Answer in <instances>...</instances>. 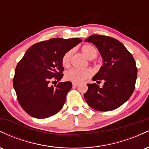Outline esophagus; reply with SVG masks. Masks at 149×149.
Returning <instances> with one entry per match:
<instances>
[{"label": "esophagus", "instance_id": "1", "mask_svg": "<svg viewBox=\"0 0 149 149\" xmlns=\"http://www.w3.org/2000/svg\"><path fill=\"white\" fill-rule=\"evenodd\" d=\"M72 85H73V86H78V85H79V83H73Z\"/></svg>", "mask_w": 149, "mask_h": 149}]
</instances>
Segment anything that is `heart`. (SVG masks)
<instances>
[{"instance_id":"b5f03b06","label":"heart","mask_w":149,"mask_h":149,"mask_svg":"<svg viewBox=\"0 0 149 149\" xmlns=\"http://www.w3.org/2000/svg\"><path fill=\"white\" fill-rule=\"evenodd\" d=\"M82 53L88 58V59H93L97 56L98 54V50L95 46L92 45H85L82 47L81 48ZM73 54V49H70L67 51L63 56L61 62H62L63 66L65 67H68L70 64V61L72 54ZM92 71L90 69H71L68 70L65 72V78L69 81L73 82V83H80V82L83 81L85 79H88L90 77L92 76Z\"/></svg>"}]
</instances>
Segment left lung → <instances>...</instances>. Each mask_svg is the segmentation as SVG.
Segmentation results:
<instances>
[{
	"mask_svg": "<svg viewBox=\"0 0 149 149\" xmlns=\"http://www.w3.org/2000/svg\"><path fill=\"white\" fill-rule=\"evenodd\" d=\"M97 47L103 60L100 71L92 78L96 83L87 84L84 97L87 104L100 111H109L125 103L133 93L137 69L132 55L119 40L105 36H90L85 40Z\"/></svg>",
	"mask_w": 149,
	"mask_h": 149,
	"instance_id": "8db88e82",
	"label": "left lung"
}]
</instances>
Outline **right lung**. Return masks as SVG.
Returning a JSON list of instances; mask_svg holds the SVG:
<instances>
[{
	"instance_id": "obj_1",
	"label": "right lung",
	"mask_w": 149,
	"mask_h": 149,
	"mask_svg": "<svg viewBox=\"0 0 149 149\" xmlns=\"http://www.w3.org/2000/svg\"><path fill=\"white\" fill-rule=\"evenodd\" d=\"M81 41L80 38H55L27 49L16 66L13 86L19 103L29 115L43 119L62 109L72 83L59 82L54 88L49 83L63 78V56Z\"/></svg>"
}]
</instances>
